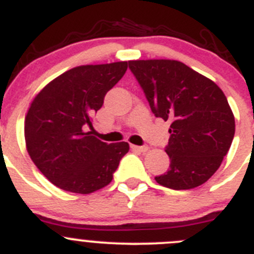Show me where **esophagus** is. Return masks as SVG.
I'll use <instances>...</instances> for the list:
<instances>
[{"label": "esophagus", "mask_w": 254, "mask_h": 254, "mask_svg": "<svg viewBox=\"0 0 254 254\" xmlns=\"http://www.w3.org/2000/svg\"><path fill=\"white\" fill-rule=\"evenodd\" d=\"M131 149L136 150V152L144 153V152H147L148 147H145V145H131Z\"/></svg>", "instance_id": "1"}]
</instances>
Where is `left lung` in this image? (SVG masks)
<instances>
[{
	"label": "left lung",
	"mask_w": 254,
	"mask_h": 254,
	"mask_svg": "<svg viewBox=\"0 0 254 254\" xmlns=\"http://www.w3.org/2000/svg\"><path fill=\"white\" fill-rule=\"evenodd\" d=\"M155 118L170 122V168L155 181L172 190L197 187L227 155L235 122L223 91L186 64L168 59L130 61Z\"/></svg>",
	"instance_id": "8db88e82"
}]
</instances>
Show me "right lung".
I'll use <instances>...</instances> for the list:
<instances>
[{
	"instance_id": "add662e5",
	"label": "right lung",
	"mask_w": 254,
	"mask_h": 254,
	"mask_svg": "<svg viewBox=\"0 0 254 254\" xmlns=\"http://www.w3.org/2000/svg\"><path fill=\"white\" fill-rule=\"evenodd\" d=\"M127 69V62L72 68L45 86L25 119V141L39 171L59 189L91 193L113 181L129 144L95 138L92 115Z\"/></svg>"
}]
</instances>
